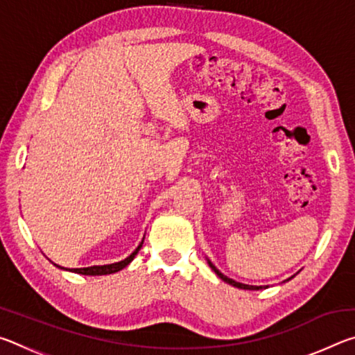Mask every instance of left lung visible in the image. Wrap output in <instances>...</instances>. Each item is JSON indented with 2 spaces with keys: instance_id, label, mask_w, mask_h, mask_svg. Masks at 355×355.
Listing matches in <instances>:
<instances>
[{
  "instance_id": "8db88e82",
  "label": "left lung",
  "mask_w": 355,
  "mask_h": 355,
  "mask_svg": "<svg viewBox=\"0 0 355 355\" xmlns=\"http://www.w3.org/2000/svg\"><path fill=\"white\" fill-rule=\"evenodd\" d=\"M208 264H209V268L213 269V271L219 275V277L224 280V282H227L228 285H232V286H236V288H241V290H260L261 286H254V285H244V284H239V282H235V280H232V279H228L227 275H224L222 272H219V269L214 266V264L208 260Z\"/></svg>"
}]
</instances>
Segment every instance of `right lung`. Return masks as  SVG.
<instances>
[{
    "mask_svg": "<svg viewBox=\"0 0 355 355\" xmlns=\"http://www.w3.org/2000/svg\"><path fill=\"white\" fill-rule=\"evenodd\" d=\"M144 243V241H142ZM142 243L137 245V249L131 254L128 258H125V260L119 261V263H112V264H105V266H91V268H80V269H69V271H73L76 274H83V275H106V274H114L120 271V269H123L127 264H130L133 261V258L136 257L137 252L142 248Z\"/></svg>",
    "mask_w": 355,
    "mask_h": 355,
    "instance_id": "add662e5",
    "label": "right lung"
}]
</instances>
